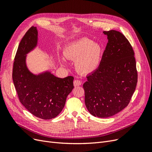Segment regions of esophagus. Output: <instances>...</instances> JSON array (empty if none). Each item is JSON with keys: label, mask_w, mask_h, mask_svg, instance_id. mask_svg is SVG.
Wrapping results in <instances>:
<instances>
[{"label": "esophagus", "mask_w": 152, "mask_h": 152, "mask_svg": "<svg viewBox=\"0 0 152 152\" xmlns=\"http://www.w3.org/2000/svg\"><path fill=\"white\" fill-rule=\"evenodd\" d=\"M82 84V82L80 80H75L74 82H73V85H74L75 87H77V86H79Z\"/></svg>", "instance_id": "1"}]
</instances>
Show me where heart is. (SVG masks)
I'll return each instance as SVG.
<instances>
[{"label":"heart","instance_id":"obj_1","mask_svg":"<svg viewBox=\"0 0 152 152\" xmlns=\"http://www.w3.org/2000/svg\"><path fill=\"white\" fill-rule=\"evenodd\" d=\"M103 54L101 45L87 38H82L68 44L64 50L67 59L75 60V66L82 74H90L99 65Z\"/></svg>","mask_w":152,"mask_h":152}]
</instances>
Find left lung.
I'll list each match as a JSON object with an SVG mask.
<instances>
[{"label":"left lung","instance_id":"obj_1","mask_svg":"<svg viewBox=\"0 0 152 152\" xmlns=\"http://www.w3.org/2000/svg\"><path fill=\"white\" fill-rule=\"evenodd\" d=\"M108 43L99 66L83 84L85 104L94 117H112L129 103L137 82L134 53L122 33L104 31Z\"/></svg>","mask_w":152,"mask_h":152}]
</instances>
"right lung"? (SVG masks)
<instances>
[{"label": "right lung", "mask_w": 152, "mask_h": 152, "mask_svg": "<svg viewBox=\"0 0 152 152\" xmlns=\"http://www.w3.org/2000/svg\"><path fill=\"white\" fill-rule=\"evenodd\" d=\"M38 42V31L31 26L18 46L13 63L12 80L21 103L34 116L47 120L55 118L65 107L68 95L74 88V78H58L49 71L38 75L26 66V54Z\"/></svg>", "instance_id": "obj_1"}]
</instances>
